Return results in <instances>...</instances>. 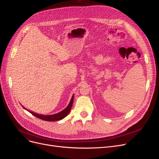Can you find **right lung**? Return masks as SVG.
<instances>
[{
  "mask_svg": "<svg viewBox=\"0 0 159 159\" xmlns=\"http://www.w3.org/2000/svg\"><path fill=\"white\" fill-rule=\"evenodd\" d=\"M73 95L71 97V101L70 102V104H68V106H67L65 109L62 111H61V112L56 113V114H53V115H41V114H39L35 112H33L31 111H30L28 110H26V108H25L24 106H22L24 107V109H25L26 110H27L28 111H29L30 113H31L33 115H34L36 117L42 119V120H44L46 121H49V122H52V121H57V120H60L63 119L64 117L68 115L69 114V113L71 111V107H72V104L73 102Z\"/></svg>",
  "mask_w": 159,
  "mask_h": 159,
  "instance_id": "1",
  "label": "right lung"
}]
</instances>
